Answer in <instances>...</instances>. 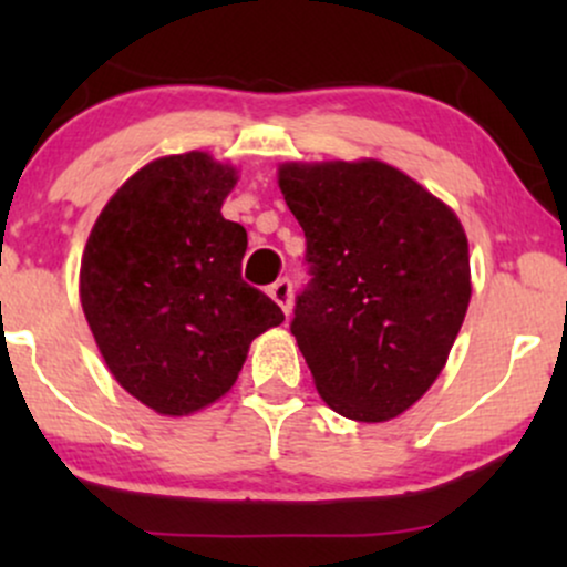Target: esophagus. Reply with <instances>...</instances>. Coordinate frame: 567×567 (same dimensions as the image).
Listing matches in <instances>:
<instances>
[{
	"label": "esophagus",
	"instance_id": "esophagus-1",
	"mask_svg": "<svg viewBox=\"0 0 567 567\" xmlns=\"http://www.w3.org/2000/svg\"><path fill=\"white\" fill-rule=\"evenodd\" d=\"M269 296H271V301H275L279 309L285 311V315H290V309H292V282L290 279H277V282L269 288Z\"/></svg>",
	"mask_w": 567,
	"mask_h": 567
}]
</instances>
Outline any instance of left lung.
Segmentation results:
<instances>
[{"mask_svg":"<svg viewBox=\"0 0 567 567\" xmlns=\"http://www.w3.org/2000/svg\"><path fill=\"white\" fill-rule=\"evenodd\" d=\"M277 184L315 275L290 330L317 392L343 419H396L437 381L470 309L464 226L381 159L282 162Z\"/></svg>","mask_w":567,"mask_h":567,"instance_id":"8db88e82","label":"left lung"}]
</instances>
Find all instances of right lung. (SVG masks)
<instances>
[{
    "label": "right lung",
    "mask_w": 567,
    "mask_h": 567,
    "mask_svg": "<svg viewBox=\"0 0 567 567\" xmlns=\"http://www.w3.org/2000/svg\"><path fill=\"white\" fill-rule=\"evenodd\" d=\"M239 173L207 152L159 157L112 194L80 266L103 362L154 413L181 419L237 381L282 309L243 282L247 231L220 216Z\"/></svg>",
    "instance_id": "right-lung-1"
}]
</instances>
